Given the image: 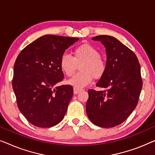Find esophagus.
<instances>
[{
  "mask_svg": "<svg viewBox=\"0 0 155 155\" xmlns=\"http://www.w3.org/2000/svg\"><path fill=\"white\" fill-rule=\"evenodd\" d=\"M81 91H82L81 89H78V88H75V87L73 88V92H74V94H78V93L81 92Z\"/></svg>",
  "mask_w": 155,
  "mask_h": 155,
  "instance_id": "1",
  "label": "esophagus"
}]
</instances>
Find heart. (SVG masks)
<instances>
[{
  "label": "heart",
  "mask_w": 155,
  "mask_h": 155,
  "mask_svg": "<svg viewBox=\"0 0 155 155\" xmlns=\"http://www.w3.org/2000/svg\"><path fill=\"white\" fill-rule=\"evenodd\" d=\"M99 51L89 44H83L75 48L73 57L68 54H63L60 59V68L67 76H71L80 65L79 73L68 80L67 83L75 88H82L90 84L93 78L98 79L102 77L107 69L105 61L101 58Z\"/></svg>",
  "instance_id": "heart-1"
}]
</instances>
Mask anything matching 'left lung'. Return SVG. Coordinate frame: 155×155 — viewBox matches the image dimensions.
Instances as JSON below:
<instances>
[{
    "mask_svg": "<svg viewBox=\"0 0 155 155\" xmlns=\"http://www.w3.org/2000/svg\"><path fill=\"white\" fill-rule=\"evenodd\" d=\"M106 48L107 69L97 86L104 91L89 90L86 112L93 124L112 128L126 120L138 101L143 87L140 65L135 54L116 38L93 37Z\"/></svg>",
    "mask_w": 155,
    "mask_h": 155,
    "instance_id": "1",
    "label": "left lung"
}]
</instances>
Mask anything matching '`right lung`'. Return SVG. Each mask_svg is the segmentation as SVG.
<instances>
[{"mask_svg": "<svg viewBox=\"0 0 155 155\" xmlns=\"http://www.w3.org/2000/svg\"><path fill=\"white\" fill-rule=\"evenodd\" d=\"M78 40L44 35L18 55L14 65L12 88L18 109L34 126L51 128L64 118L73 89L71 85L56 87L63 78L60 59Z\"/></svg>", "mask_w": 155, "mask_h": 155, "instance_id": "obj_1", "label": "right lung"}]
</instances>
